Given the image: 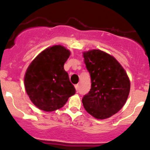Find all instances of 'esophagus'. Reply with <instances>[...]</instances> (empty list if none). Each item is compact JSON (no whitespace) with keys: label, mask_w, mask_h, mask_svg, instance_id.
Masks as SVG:
<instances>
[{"label":"esophagus","mask_w":150,"mask_h":150,"mask_svg":"<svg viewBox=\"0 0 150 150\" xmlns=\"http://www.w3.org/2000/svg\"><path fill=\"white\" fill-rule=\"evenodd\" d=\"M75 89H76L77 91H78V88H79V85H78V84L75 85Z\"/></svg>","instance_id":"34e87169"}]
</instances>
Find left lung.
<instances>
[{
  "label": "left lung",
  "instance_id": "left-lung-1",
  "mask_svg": "<svg viewBox=\"0 0 150 150\" xmlns=\"http://www.w3.org/2000/svg\"><path fill=\"white\" fill-rule=\"evenodd\" d=\"M91 88L82 99L85 110L96 119H106L123 107L130 92L129 78L115 58L101 50L83 52Z\"/></svg>",
  "mask_w": 150,
  "mask_h": 150
}]
</instances>
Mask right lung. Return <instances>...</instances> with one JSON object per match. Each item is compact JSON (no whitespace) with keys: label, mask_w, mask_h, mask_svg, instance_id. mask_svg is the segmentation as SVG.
I'll list each match as a JSON object with an SVG mask.
<instances>
[{"label":"right lung","mask_w":150,"mask_h":150,"mask_svg":"<svg viewBox=\"0 0 150 150\" xmlns=\"http://www.w3.org/2000/svg\"><path fill=\"white\" fill-rule=\"evenodd\" d=\"M70 52L56 45L46 48L30 63L25 75V86L30 100L40 110L52 112L62 108L75 93L64 64Z\"/></svg>","instance_id":"add662e5"}]
</instances>
